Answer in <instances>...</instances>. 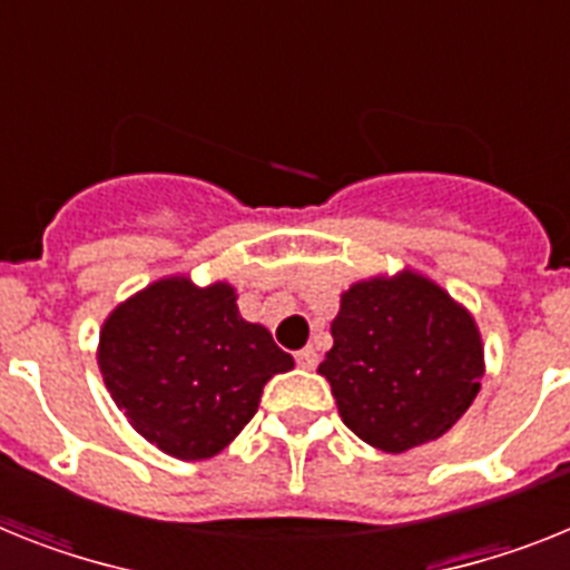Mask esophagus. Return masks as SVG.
I'll return each mask as SVG.
<instances>
[{
	"label": "esophagus",
	"instance_id": "34e87169",
	"mask_svg": "<svg viewBox=\"0 0 570 570\" xmlns=\"http://www.w3.org/2000/svg\"><path fill=\"white\" fill-rule=\"evenodd\" d=\"M295 362H298L301 371H313V367L318 365V353H315L313 347H304V351L295 353Z\"/></svg>",
	"mask_w": 570,
	"mask_h": 570
}]
</instances>
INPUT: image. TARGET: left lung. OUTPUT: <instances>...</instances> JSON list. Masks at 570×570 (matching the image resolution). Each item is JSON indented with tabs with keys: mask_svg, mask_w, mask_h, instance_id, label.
Instances as JSON below:
<instances>
[{
	"mask_svg": "<svg viewBox=\"0 0 570 570\" xmlns=\"http://www.w3.org/2000/svg\"><path fill=\"white\" fill-rule=\"evenodd\" d=\"M318 374L356 438L400 455L432 443L481 391L484 342L475 318L414 269L344 289Z\"/></svg>",
	"mask_w": 570,
	"mask_h": 570,
	"instance_id": "1",
	"label": "left lung"
}]
</instances>
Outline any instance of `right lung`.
Segmentation results:
<instances>
[{
    "label": "right lung",
    "instance_id": "right-lung-1",
    "mask_svg": "<svg viewBox=\"0 0 570 570\" xmlns=\"http://www.w3.org/2000/svg\"><path fill=\"white\" fill-rule=\"evenodd\" d=\"M226 281L167 275L121 301L100 327L98 367L124 417L179 461L219 455L255 417L263 385L293 371Z\"/></svg>",
    "mask_w": 570,
    "mask_h": 570
}]
</instances>
